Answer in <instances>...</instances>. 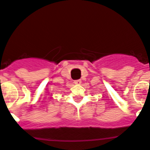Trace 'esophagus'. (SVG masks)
<instances>
[{
	"label": "esophagus",
	"instance_id": "obj_1",
	"mask_svg": "<svg viewBox=\"0 0 150 150\" xmlns=\"http://www.w3.org/2000/svg\"><path fill=\"white\" fill-rule=\"evenodd\" d=\"M74 83H75V85H81V81L80 79H79V80H75V81H74Z\"/></svg>",
	"mask_w": 150,
	"mask_h": 150
}]
</instances>
